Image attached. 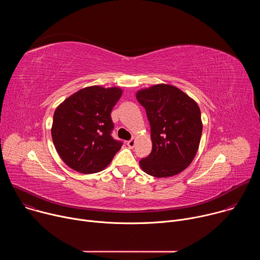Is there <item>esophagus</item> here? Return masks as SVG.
<instances>
[{"label": "esophagus", "mask_w": 260, "mask_h": 260, "mask_svg": "<svg viewBox=\"0 0 260 260\" xmlns=\"http://www.w3.org/2000/svg\"><path fill=\"white\" fill-rule=\"evenodd\" d=\"M127 146L129 147V148H134L135 147V145H136V140H131V141H127Z\"/></svg>", "instance_id": "1"}]
</instances>
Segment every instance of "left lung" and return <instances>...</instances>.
Instances as JSON below:
<instances>
[{"label": "left lung", "mask_w": 260, "mask_h": 260, "mask_svg": "<svg viewBox=\"0 0 260 260\" xmlns=\"http://www.w3.org/2000/svg\"><path fill=\"white\" fill-rule=\"evenodd\" d=\"M150 123L152 151L140 160L141 169L167 178L186 169L198 152L203 122L197 102L171 84H155L136 93Z\"/></svg>", "instance_id": "1"}]
</instances>
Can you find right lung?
Instances as JSON below:
<instances>
[{
    "label": "right lung",
    "instance_id": "add662e5",
    "mask_svg": "<svg viewBox=\"0 0 260 260\" xmlns=\"http://www.w3.org/2000/svg\"><path fill=\"white\" fill-rule=\"evenodd\" d=\"M123 90L99 85L67 98L54 111L51 137L62 161L74 171L93 174L112 161L122 143L111 137L113 107Z\"/></svg>",
    "mask_w": 260,
    "mask_h": 260
}]
</instances>
